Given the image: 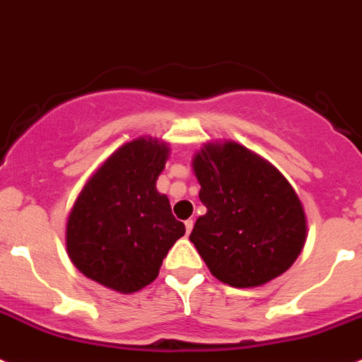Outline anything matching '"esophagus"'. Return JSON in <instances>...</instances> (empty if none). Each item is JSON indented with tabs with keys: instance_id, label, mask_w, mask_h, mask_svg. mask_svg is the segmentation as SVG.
Instances as JSON below:
<instances>
[{
	"instance_id": "obj_1",
	"label": "esophagus",
	"mask_w": 362,
	"mask_h": 362,
	"mask_svg": "<svg viewBox=\"0 0 362 362\" xmlns=\"http://www.w3.org/2000/svg\"><path fill=\"white\" fill-rule=\"evenodd\" d=\"M193 226H194L193 220L185 221V230H187V234H191V230H193Z\"/></svg>"
}]
</instances>
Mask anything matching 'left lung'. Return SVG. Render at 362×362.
I'll use <instances>...</instances> for the list:
<instances>
[{"label": "left lung", "instance_id": "left-lung-1", "mask_svg": "<svg viewBox=\"0 0 362 362\" xmlns=\"http://www.w3.org/2000/svg\"><path fill=\"white\" fill-rule=\"evenodd\" d=\"M191 164L207 211L189 240L211 274L252 288L291 269L307 242V216L279 169L234 141L205 142Z\"/></svg>", "mask_w": 362, "mask_h": 362}]
</instances>
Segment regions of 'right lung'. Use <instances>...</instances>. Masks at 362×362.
I'll return each instance as SVG.
<instances>
[{
  "label": "right lung",
  "instance_id": "add662e5",
  "mask_svg": "<svg viewBox=\"0 0 362 362\" xmlns=\"http://www.w3.org/2000/svg\"><path fill=\"white\" fill-rule=\"evenodd\" d=\"M169 144L139 136L117 148L84 182L66 220V252L86 278L132 294L157 279L185 226L171 213L157 178Z\"/></svg>",
  "mask_w": 362,
  "mask_h": 362
}]
</instances>
